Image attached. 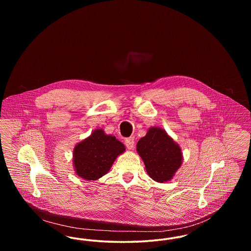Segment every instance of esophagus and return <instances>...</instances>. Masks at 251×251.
Listing matches in <instances>:
<instances>
[{
  "label": "esophagus",
  "instance_id": "34e87169",
  "mask_svg": "<svg viewBox=\"0 0 251 251\" xmlns=\"http://www.w3.org/2000/svg\"><path fill=\"white\" fill-rule=\"evenodd\" d=\"M125 145L127 147L128 150H132L133 149V146H134V139L133 137H130V138H127L125 140Z\"/></svg>",
  "mask_w": 251,
  "mask_h": 251
}]
</instances>
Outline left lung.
Returning <instances> with one entry per match:
<instances>
[{
  "label": "left lung",
  "mask_w": 251,
  "mask_h": 251,
  "mask_svg": "<svg viewBox=\"0 0 251 251\" xmlns=\"http://www.w3.org/2000/svg\"><path fill=\"white\" fill-rule=\"evenodd\" d=\"M136 151L142 158L148 175L157 182L173 179L182 164V153L167 131L159 127H151L147 134L139 139Z\"/></svg>",
  "instance_id": "left-lung-1"
}]
</instances>
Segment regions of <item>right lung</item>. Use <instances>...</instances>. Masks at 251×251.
Returning a JSON list of instances; mask_svg holds the SVG:
<instances>
[{"label": "right lung", "instance_id": "1", "mask_svg": "<svg viewBox=\"0 0 251 251\" xmlns=\"http://www.w3.org/2000/svg\"><path fill=\"white\" fill-rule=\"evenodd\" d=\"M125 146L115 136L96 129L73 149L72 163L77 176L86 180H97L107 174Z\"/></svg>", "mask_w": 251, "mask_h": 251}]
</instances>
